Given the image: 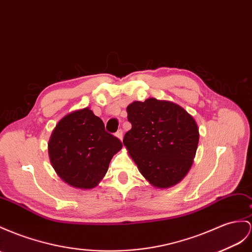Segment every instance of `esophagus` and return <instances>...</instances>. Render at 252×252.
Wrapping results in <instances>:
<instances>
[{
  "mask_svg": "<svg viewBox=\"0 0 252 252\" xmlns=\"http://www.w3.org/2000/svg\"><path fill=\"white\" fill-rule=\"evenodd\" d=\"M116 136H117L120 140H122V137H124V131L118 130L117 133H116Z\"/></svg>",
  "mask_w": 252,
  "mask_h": 252,
  "instance_id": "1",
  "label": "esophagus"
}]
</instances>
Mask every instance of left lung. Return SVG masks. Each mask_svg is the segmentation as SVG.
<instances>
[{
    "label": "left lung",
    "mask_w": 252,
    "mask_h": 252,
    "mask_svg": "<svg viewBox=\"0 0 252 252\" xmlns=\"http://www.w3.org/2000/svg\"><path fill=\"white\" fill-rule=\"evenodd\" d=\"M132 128L124 145L139 172L154 188L168 189L188 175L196 156L195 119L176 103L154 98L126 107Z\"/></svg>",
    "instance_id": "8db88e82"
}]
</instances>
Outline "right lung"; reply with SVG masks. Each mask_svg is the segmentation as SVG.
I'll list each match as a JSON object with an SVG mask.
<instances>
[{"instance_id": "1", "label": "right lung", "mask_w": 252, "mask_h": 252, "mask_svg": "<svg viewBox=\"0 0 252 252\" xmlns=\"http://www.w3.org/2000/svg\"><path fill=\"white\" fill-rule=\"evenodd\" d=\"M51 164L59 177L72 188L90 189L107 172L121 141L105 131L103 121L89 107L62 118L49 140Z\"/></svg>"}]
</instances>
